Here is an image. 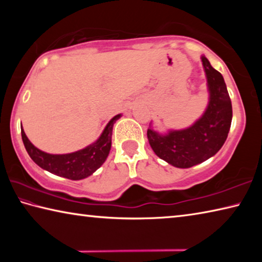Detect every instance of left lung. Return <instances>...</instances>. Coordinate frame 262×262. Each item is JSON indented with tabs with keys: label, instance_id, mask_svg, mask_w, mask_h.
<instances>
[{
	"label": "left lung",
	"instance_id": "left-lung-1",
	"mask_svg": "<svg viewBox=\"0 0 262 262\" xmlns=\"http://www.w3.org/2000/svg\"><path fill=\"white\" fill-rule=\"evenodd\" d=\"M201 61L207 76L209 103L202 117L192 126L159 134L147 132L150 147L163 161L180 168L198 165L214 156L227 140L232 120V105L224 78L206 56Z\"/></svg>",
	"mask_w": 262,
	"mask_h": 262
}]
</instances>
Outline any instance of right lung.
I'll list each match as a JSON object with an SVG mask.
<instances>
[{
  "label": "right lung",
  "mask_w": 262,
  "mask_h": 262,
  "mask_svg": "<svg viewBox=\"0 0 262 262\" xmlns=\"http://www.w3.org/2000/svg\"><path fill=\"white\" fill-rule=\"evenodd\" d=\"M120 117L121 114H118L111 119L95 143L72 154L52 155L41 151L31 143L23 128H21V140L29 156L43 170L67 179L81 180L91 176L106 161L112 145L113 125Z\"/></svg>",
  "instance_id": "right-lung-1"
}]
</instances>
